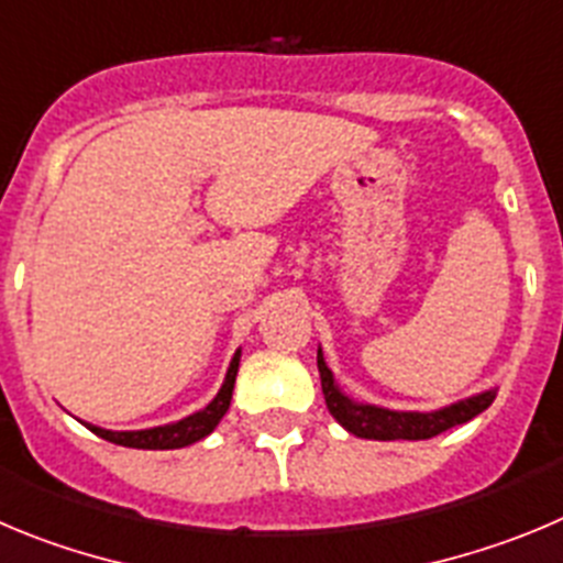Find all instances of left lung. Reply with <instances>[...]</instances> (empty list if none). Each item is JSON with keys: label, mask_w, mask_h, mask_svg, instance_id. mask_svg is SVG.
I'll return each instance as SVG.
<instances>
[{"label": "left lung", "mask_w": 563, "mask_h": 563, "mask_svg": "<svg viewBox=\"0 0 563 563\" xmlns=\"http://www.w3.org/2000/svg\"><path fill=\"white\" fill-rule=\"evenodd\" d=\"M317 367L319 378H322V395H325L333 418L351 434L367 440H429L445 429L468 423L471 418L485 412L496 398V389H485V393L471 395V398L434 409V412H398V409H384L376 404H358L347 398L333 382V373L322 358V351H317Z\"/></svg>", "instance_id": "1"}]
</instances>
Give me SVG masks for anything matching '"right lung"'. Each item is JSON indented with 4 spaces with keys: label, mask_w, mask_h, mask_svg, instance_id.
Masks as SVG:
<instances>
[{
    "label": "right lung",
    "mask_w": 563,
    "mask_h": 563,
    "mask_svg": "<svg viewBox=\"0 0 563 563\" xmlns=\"http://www.w3.org/2000/svg\"><path fill=\"white\" fill-rule=\"evenodd\" d=\"M238 362H241V351H235V356H232L230 369H227V378L224 384H221L219 395H216L205 409L187 415V418L176 420V423H165V427H154V429H140V432H111V429L92 427V423H86V427L92 429L98 438L109 440V443L129 445V449H181V445L196 443V440L207 438L212 429L219 427V420L224 418L227 409H230L232 387H235V376H238Z\"/></svg>",
    "instance_id": "right-lung-1"
}]
</instances>
